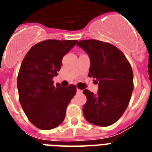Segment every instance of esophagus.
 Wrapping results in <instances>:
<instances>
[{
	"mask_svg": "<svg viewBox=\"0 0 152 152\" xmlns=\"http://www.w3.org/2000/svg\"><path fill=\"white\" fill-rule=\"evenodd\" d=\"M76 91H77V93H78V94H81V93L83 92V91L80 90V89H78V88L76 89Z\"/></svg>",
	"mask_w": 152,
	"mask_h": 152,
	"instance_id": "obj_1",
	"label": "esophagus"
}]
</instances>
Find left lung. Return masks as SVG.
<instances>
[{
	"label": "left lung",
	"mask_w": 152,
	"mask_h": 152,
	"mask_svg": "<svg viewBox=\"0 0 152 152\" xmlns=\"http://www.w3.org/2000/svg\"><path fill=\"white\" fill-rule=\"evenodd\" d=\"M77 45L89 55L88 76L99 85L97 95L87 89L83 91L87 97L83 116L97 126L113 125L122 116L132 96V67L124 53L112 44L88 39L80 41Z\"/></svg>",
	"instance_id": "obj_1"
}]
</instances>
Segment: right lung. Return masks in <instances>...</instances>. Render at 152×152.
Here are the masks:
<instances>
[{"label": "right lung", "instance_id": "obj_1", "mask_svg": "<svg viewBox=\"0 0 152 152\" xmlns=\"http://www.w3.org/2000/svg\"><path fill=\"white\" fill-rule=\"evenodd\" d=\"M77 42H40L23 60L17 77L20 102L30 121L40 129L50 130L61 125L67 106L76 95V86H54L53 78L61 68L63 57Z\"/></svg>", "mask_w": 152, "mask_h": 152}]
</instances>
